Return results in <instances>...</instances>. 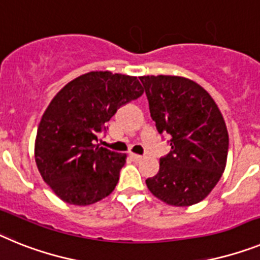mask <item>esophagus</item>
Instances as JSON below:
<instances>
[{
  "mask_svg": "<svg viewBox=\"0 0 260 260\" xmlns=\"http://www.w3.org/2000/svg\"><path fill=\"white\" fill-rule=\"evenodd\" d=\"M129 157L132 158L133 161H141L143 159V155H139V154H135V153H131Z\"/></svg>",
  "mask_w": 260,
  "mask_h": 260,
  "instance_id": "1",
  "label": "esophagus"
}]
</instances>
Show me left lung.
<instances>
[{"label": "left lung", "mask_w": 260, "mask_h": 260, "mask_svg": "<svg viewBox=\"0 0 260 260\" xmlns=\"http://www.w3.org/2000/svg\"><path fill=\"white\" fill-rule=\"evenodd\" d=\"M158 132L171 136L149 191L169 205L188 207L211 193L226 166L229 135L207 90L178 76L140 77Z\"/></svg>", "instance_id": "obj_1"}]
</instances>
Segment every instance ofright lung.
I'll return each instance as SVG.
<instances>
[{
	"label": "right lung",
	"instance_id": "add662e5",
	"mask_svg": "<svg viewBox=\"0 0 260 260\" xmlns=\"http://www.w3.org/2000/svg\"><path fill=\"white\" fill-rule=\"evenodd\" d=\"M143 92L137 77L89 72L52 99L38 127L35 162L62 202L90 205L114 191L127 154L95 143L117 108Z\"/></svg>",
	"mask_w": 260,
	"mask_h": 260
}]
</instances>
